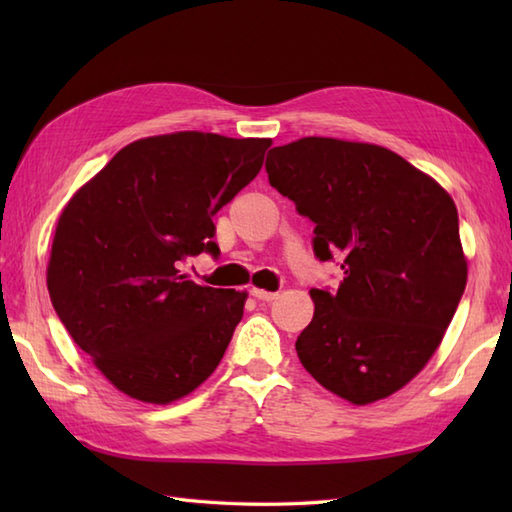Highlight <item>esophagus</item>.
I'll use <instances>...</instances> for the list:
<instances>
[{"mask_svg":"<svg viewBox=\"0 0 512 512\" xmlns=\"http://www.w3.org/2000/svg\"><path fill=\"white\" fill-rule=\"evenodd\" d=\"M250 295H253L257 301H275L277 299V292H268L262 288H253L250 290Z\"/></svg>","mask_w":512,"mask_h":512,"instance_id":"34e87169","label":"esophagus"}]
</instances>
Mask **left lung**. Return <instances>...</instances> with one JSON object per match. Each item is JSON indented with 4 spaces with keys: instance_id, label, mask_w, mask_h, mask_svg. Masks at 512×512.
I'll return each instance as SVG.
<instances>
[{
    "instance_id": "obj_1",
    "label": "left lung",
    "mask_w": 512,
    "mask_h": 512,
    "mask_svg": "<svg viewBox=\"0 0 512 512\" xmlns=\"http://www.w3.org/2000/svg\"><path fill=\"white\" fill-rule=\"evenodd\" d=\"M266 171L314 222V255H339L345 273L336 292L310 290L301 365L352 405L396 394L440 347L466 286L453 198L394 151L339 138L270 149Z\"/></svg>"
}]
</instances>
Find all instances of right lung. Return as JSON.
Listing matches in <instances>:
<instances>
[{"mask_svg":"<svg viewBox=\"0 0 512 512\" xmlns=\"http://www.w3.org/2000/svg\"><path fill=\"white\" fill-rule=\"evenodd\" d=\"M270 145L206 132L140 138L65 204L46 273L52 306L125 396L169 405L220 365L248 292L198 286L180 264L220 253L213 215Z\"/></svg>","mask_w":512,"mask_h":512,"instance_id":"add662e5","label":"right lung"}]
</instances>
